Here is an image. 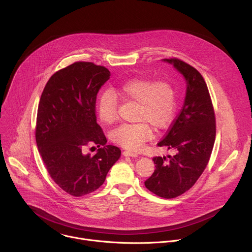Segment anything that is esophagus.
<instances>
[{"label":"esophagus","mask_w":252,"mask_h":252,"mask_svg":"<svg viewBox=\"0 0 252 252\" xmlns=\"http://www.w3.org/2000/svg\"><path fill=\"white\" fill-rule=\"evenodd\" d=\"M123 155H124L125 157H132V158H135V157L138 156L137 153L131 152V151H124V152H123Z\"/></svg>","instance_id":"1"}]
</instances>
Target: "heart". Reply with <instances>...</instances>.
Masks as SVG:
<instances>
[{"label":"heart","mask_w":252,"mask_h":252,"mask_svg":"<svg viewBox=\"0 0 252 252\" xmlns=\"http://www.w3.org/2000/svg\"><path fill=\"white\" fill-rule=\"evenodd\" d=\"M125 98L138 102L134 124H124L113 130L111 138L121 147L136 151L153 136L148 121L157 128H164L171 124L176 112V92L166 81L155 82L151 79H131L117 88ZM119 98L112 89L104 90L98 96L96 109L99 120L113 124L118 118Z\"/></svg>","instance_id":"obj_1"}]
</instances>
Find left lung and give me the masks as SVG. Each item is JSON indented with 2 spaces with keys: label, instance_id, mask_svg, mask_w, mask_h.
<instances>
[{
  "label": "left lung",
  "instance_id": "1",
  "mask_svg": "<svg viewBox=\"0 0 252 252\" xmlns=\"http://www.w3.org/2000/svg\"><path fill=\"white\" fill-rule=\"evenodd\" d=\"M187 82L183 109L158 143L175 152L153 158L156 169L145 182L146 188L163 198H173L189 190L203 172L215 140V118L207 86L193 66L177 59H163Z\"/></svg>",
  "mask_w": 252,
  "mask_h": 252
}]
</instances>
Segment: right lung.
<instances>
[{
	"instance_id": "add662e5",
	"label": "right lung",
	"mask_w": 252,
	"mask_h": 252,
	"mask_svg": "<svg viewBox=\"0 0 252 252\" xmlns=\"http://www.w3.org/2000/svg\"><path fill=\"white\" fill-rule=\"evenodd\" d=\"M110 76L104 66L78 62L54 74L41 95L37 147L53 181L70 195L97 189L121 157L96 123V94ZM89 142L102 147L94 156L83 153Z\"/></svg>"
}]
</instances>
